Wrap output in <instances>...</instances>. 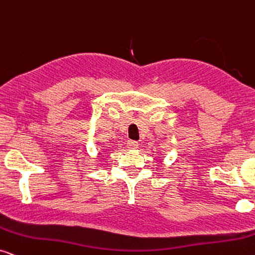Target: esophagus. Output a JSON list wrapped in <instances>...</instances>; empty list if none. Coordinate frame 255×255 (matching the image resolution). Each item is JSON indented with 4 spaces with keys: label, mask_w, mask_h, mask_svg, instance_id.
Masks as SVG:
<instances>
[{
    "label": "esophagus",
    "mask_w": 255,
    "mask_h": 255,
    "mask_svg": "<svg viewBox=\"0 0 255 255\" xmlns=\"http://www.w3.org/2000/svg\"><path fill=\"white\" fill-rule=\"evenodd\" d=\"M128 147L131 148V150H133V148H137L138 147V143L137 141H133V140H128Z\"/></svg>",
    "instance_id": "esophagus-1"
}]
</instances>
